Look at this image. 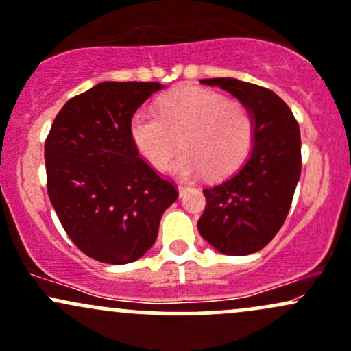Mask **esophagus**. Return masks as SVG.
Here are the masks:
<instances>
[{"label": "esophagus", "instance_id": "obj_1", "mask_svg": "<svg viewBox=\"0 0 351 351\" xmlns=\"http://www.w3.org/2000/svg\"><path fill=\"white\" fill-rule=\"evenodd\" d=\"M177 189H179V195L182 197V195L186 194V191L189 189V186H186V184H179V186H177Z\"/></svg>", "mask_w": 351, "mask_h": 351}]
</instances>
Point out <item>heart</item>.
Segmentation results:
<instances>
[{"label": "heart", "mask_w": 351, "mask_h": 351, "mask_svg": "<svg viewBox=\"0 0 351 351\" xmlns=\"http://www.w3.org/2000/svg\"><path fill=\"white\" fill-rule=\"evenodd\" d=\"M130 137L156 169L167 167L182 145L186 152L171 172L222 177L236 171L254 138V117L244 105L202 86H182L165 95L159 110L142 107L130 119Z\"/></svg>", "instance_id": "1"}]
</instances>
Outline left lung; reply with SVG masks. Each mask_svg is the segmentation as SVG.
Masks as SVG:
<instances>
[{"mask_svg": "<svg viewBox=\"0 0 351 351\" xmlns=\"http://www.w3.org/2000/svg\"><path fill=\"white\" fill-rule=\"evenodd\" d=\"M254 117L247 160L219 184L206 187V209L197 222L201 236L216 251L246 256L263 250L288 216L301 176V137L293 112L265 86L236 78H206Z\"/></svg>", "mask_w": 351, "mask_h": 351, "instance_id": "obj_1", "label": "left lung"}]
</instances>
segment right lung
<instances>
[{
	"mask_svg": "<svg viewBox=\"0 0 351 351\" xmlns=\"http://www.w3.org/2000/svg\"><path fill=\"white\" fill-rule=\"evenodd\" d=\"M157 82H101L66 101L45 142L48 195L82 252L107 265L137 261L179 197L130 137V119Z\"/></svg>",
	"mask_w": 351,
	"mask_h": 351,
	"instance_id": "1",
	"label": "right lung"
}]
</instances>
